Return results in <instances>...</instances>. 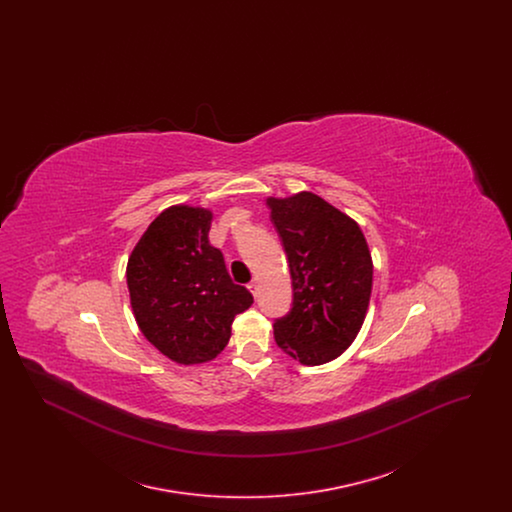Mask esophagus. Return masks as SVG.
<instances>
[{
	"label": "esophagus",
	"instance_id": "34e87169",
	"mask_svg": "<svg viewBox=\"0 0 512 512\" xmlns=\"http://www.w3.org/2000/svg\"><path fill=\"white\" fill-rule=\"evenodd\" d=\"M247 288H249V292L257 297V292H259V282H257V280H251V282L247 284Z\"/></svg>",
	"mask_w": 512,
	"mask_h": 512
}]
</instances>
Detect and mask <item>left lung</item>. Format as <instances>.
Returning <instances> with one entry per match:
<instances>
[{
	"mask_svg": "<svg viewBox=\"0 0 512 512\" xmlns=\"http://www.w3.org/2000/svg\"><path fill=\"white\" fill-rule=\"evenodd\" d=\"M282 240L293 303L274 340L301 365L334 361L357 338L372 292V257L359 224L322 197H268Z\"/></svg>",
	"mask_w": 512,
	"mask_h": 512,
	"instance_id": "left-lung-1",
	"label": "left lung"
}]
</instances>
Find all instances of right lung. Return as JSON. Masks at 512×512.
<instances>
[{
	"instance_id": "obj_1",
	"label": "right lung",
	"mask_w": 512,
	"mask_h": 512,
	"mask_svg": "<svg viewBox=\"0 0 512 512\" xmlns=\"http://www.w3.org/2000/svg\"><path fill=\"white\" fill-rule=\"evenodd\" d=\"M213 213L172 205L134 247L126 282L136 322L151 345L180 365L215 359L234 317L253 295L232 282L220 249L209 244Z\"/></svg>"
}]
</instances>
